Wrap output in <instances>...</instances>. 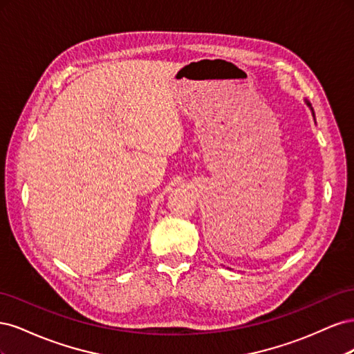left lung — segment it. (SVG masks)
<instances>
[{"instance_id": "8db88e82", "label": "left lung", "mask_w": 354, "mask_h": 354, "mask_svg": "<svg viewBox=\"0 0 354 354\" xmlns=\"http://www.w3.org/2000/svg\"><path fill=\"white\" fill-rule=\"evenodd\" d=\"M306 103H307V106H308V108H310V109H312V113H313V116H315V112H313V108H312V104H310V102H307V100H306Z\"/></svg>"}]
</instances>
